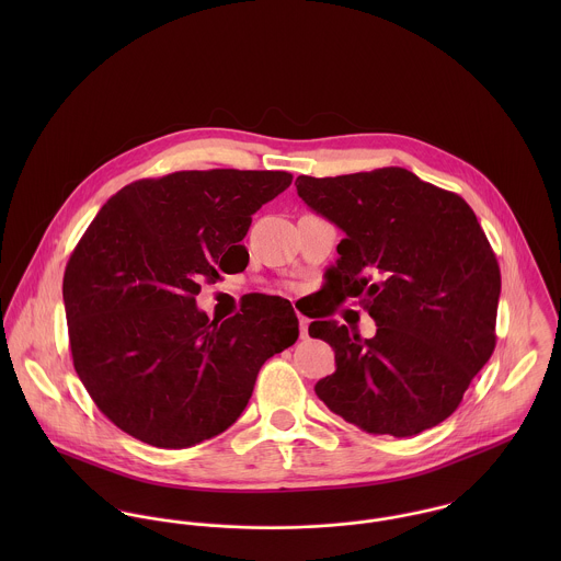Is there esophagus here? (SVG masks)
<instances>
[{
	"mask_svg": "<svg viewBox=\"0 0 561 561\" xmlns=\"http://www.w3.org/2000/svg\"><path fill=\"white\" fill-rule=\"evenodd\" d=\"M298 321H300V334H302V336H307V334H309V318L298 316Z\"/></svg>",
	"mask_w": 561,
	"mask_h": 561,
	"instance_id": "esophagus-1",
	"label": "esophagus"
}]
</instances>
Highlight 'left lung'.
Here are the masks:
<instances>
[{
	"label": "left lung",
	"mask_w": 561,
	"mask_h": 561,
	"mask_svg": "<svg viewBox=\"0 0 561 561\" xmlns=\"http://www.w3.org/2000/svg\"><path fill=\"white\" fill-rule=\"evenodd\" d=\"M296 187L345 233L325 272L332 300L309 325L336 360L318 398L369 434L403 438L438 425L496 345L501 272L473 209L398 165L300 174ZM347 297L375 318L376 337L322 320Z\"/></svg>",
	"instance_id": "8db88e82"
}]
</instances>
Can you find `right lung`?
Segmentation results:
<instances>
[{
    "label": "right lung",
    "mask_w": 561,
    "mask_h": 561,
    "mask_svg": "<svg viewBox=\"0 0 561 561\" xmlns=\"http://www.w3.org/2000/svg\"><path fill=\"white\" fill-rule=\"evenodd\" d=\"M283 170H181L116 192L62 283L73 365L129 436L183 449L231 427L261 365L298 339L280 296L250 294L229 320L196 309L201 283L248 265L252 214L291 185Z\"/></svg>",
    "instance_id": "right-lung-1"
}]
</instances>
